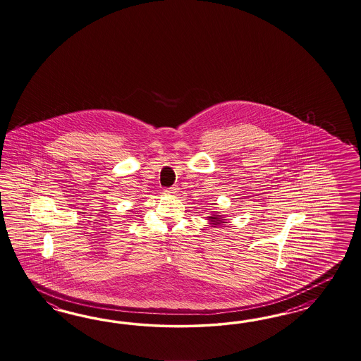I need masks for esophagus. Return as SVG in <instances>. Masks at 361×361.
<instances>
[{
    "instance_id": "obj_1",
    "label": "esophagus",
    "mask_w": 361,
    "mask_h": 361,
    "mask_svg": "<svg viewBox=\"0 0 361 361\" xmlns=\"http://www.w3.org/2000/svg\"><path fill=\"white\" fill-rule=\"evenodd\" d=\"M176 191H178V187H176V185L165 188V192H167V194H176Z\"/></svg>"
}]
</instances>
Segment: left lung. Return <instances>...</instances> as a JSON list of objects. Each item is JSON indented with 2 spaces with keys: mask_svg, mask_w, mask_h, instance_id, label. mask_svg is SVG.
<instances>
[{
  "mask_svg": "<svg viewBox=\"0 0 361 361\" xmlns=\"http://www.w3.org/2000/svg\"><path fill=\"white\" fill-rule=\"evenodd\" d=\"M209 220L212 222L213 225H220L221 222H224L225 219H221V216H217V214H214V217H209Z\"/></svg>",
  "mask_w": 361,
  "mask_h": 361,
  "instance_id": "left-lung-1",
  "label": "left lung"
}]
</instances>
